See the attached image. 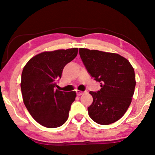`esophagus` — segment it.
<instances>
[{
	"label": "esophagus",
	"instance_id": "1",
	"mask_svg": "<svg viewBox=\"0 0 155 155\" xmlns=\"http://www.w3.org/2000/svg\"><path fill=\"white\" fill-rule=\"evenodd\" d=\"M86 91H79V90H77L76 91V94H77L78 96H81L83 94H84Z\"/></svg>",
	"mask_w": 155,
	"mask_h": 155
}]
</instances>
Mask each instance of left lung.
Listing matches in <instances>:
<instances>
[{"mask_svg": "<svg viewBox=\"0 0 155 155\" xmlns=\"http://www.w3.org/2000/svg\"><path fill=\"white\" fill-rule=\"evenodd\" d=\"M85 68L96 81L99 91H89L93 102L88 113L94 122L107 125L120 120L131 103L136 87L134 69L129 61L118 54L80 48Z\"/></svg>", "mask_w": 155, "mask_h": 155, "instance_id": "left-lung-1", "label": "left lung"}]
</instances>
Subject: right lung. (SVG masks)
Instances as JSON below:
<instances>
[{
	"label": "right lung",
	"mask_w": 155,
	"mask_h": 155,
	"mask_svg": "<svg viewBox=\"0 0 155 155\" xmlns=\"http://www.w3.org/2000/svg\"><path fill=\"white\" fill-rule=\"evenodd\" d=\"M78 48L44 51L29 60L21 73L24 105L33 118L48 128L61 127L68 120L75 91L54 89L63 69L78 54Z\"/></svg>",
	"instance_id": "add662e5"
}]
</instances>
